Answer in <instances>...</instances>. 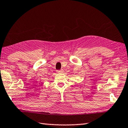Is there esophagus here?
Returning <instances> with one entry per match:
<instances>
[{"label": "esophagus", "instance_id": "34e87169", "mask_svg": "<svg viewBox=\"0 0 128 128\" xmlns=\"http://www.w3.org/2000/svg\"><path fill=\"white\" fill-rule=\"evenodd\" d=\"M57 73H62V70H58V71H57Z\"/></svg>", "mask_w": 128, "mask_h": 128}]
</instances>
